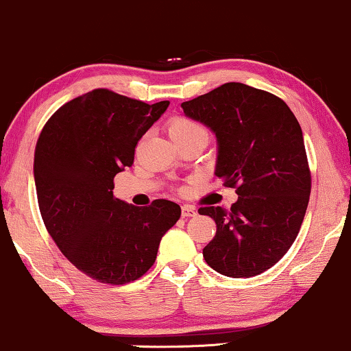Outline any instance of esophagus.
I'll return each mask as SVG.
<instances>
[{
    "label": "esophagus",
    "instance_id": "34e87169",
    "mask_svg": "<svg viewBox=\"0 0 351 351\" xmlns=\"http://www.w3.org/2000/svg\"><path fill=\"white\" fill-rule=\"evenodd\" d=\"M197 215V210L192 205H182V217L184 218H191Z\"/></svg>",
    "mask_w": 351,
    "mask_h": 351
}]
</instances>
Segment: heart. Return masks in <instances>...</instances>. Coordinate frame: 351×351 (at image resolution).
<instances>
[{
  "label": "heart",
  "mask_w": 351,
  "mask_h": 351,
  "mask_svg": "<svg viewBox=\"0 0 351 351\" xmlns=\"http://www.w3.org/2000/svg\"><path fill=\"white\" fill-rule=\"evenodd\" d=\"M167 133L171 136L172 141H179V139L189 138V136L205 133V130L199 125V123L193 121L191 118L176 117L169 121Z\"/></svg>",
  "instance_id": "1"
}]
</instances>
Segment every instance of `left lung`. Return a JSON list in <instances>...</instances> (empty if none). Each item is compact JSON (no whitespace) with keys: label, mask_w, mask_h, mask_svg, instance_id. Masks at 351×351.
Masks as SVG:
<instances>
[{"label":"left lung","mask_w":351,"mask_h":351,"mask_svg":"<svg viewBox=\"0 0 351 351\" xmlns=\"http://www.w3.org/2000/svg\"><path fill=\"white\" fill-rule=\"evenodd\" d=\"M182 110L215 133V176L238 193L230 210L199 208L217 223L205 261L228 278L265 273L294 243L311 195L298 118L279 97L238 82L184 101Z\"/></svg>","instance_id":"obj_1"}]
</instances>
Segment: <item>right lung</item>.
Returning a JSON list of instances; mask_svg holds the SVG:
<instances>
[{
    "label": "right lung",
    "instance_id": "obj_1",
    "mask_svg": "<svg viewBox=\"0 0 351 351\" xmlns=\"http://www.w3.org/2000/svg\"><path fill=\"white\" fill-rule=\"evenodd\" d=\"M167 106L97 88L62 105L37 139L34 180L45 228L95 281L119 286L141 278L180 218L171 200L134 207L113 195L114 176L133 166L136 144Z\"/></svg>",
    "mask_w": 351,
    "mask_h": 351
}]
</instances>
